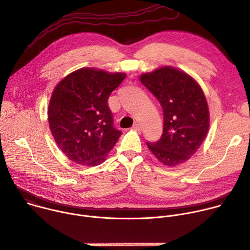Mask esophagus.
<instances>
[{"mask_svg": "<svg viewBox=\"0 0 250 250\" xmlns=\"http://www.w3.org/2000/svg\"><path fill=\"white\" fill-rule=\"evenodd\" d=\"M132 129L133 130H136V131H141V126L138 123H136V124H134L132 126Z\"/></svg>", "mask_w": 250, "mask_h": 250, "instance_id": "1", "label": "esophagus"}]
</instances>
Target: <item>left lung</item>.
Returning a JSON list of instances; mask_svg holds the SVG:
<instances>
[{
  "label": "left lung",
  "instance_id": "left-lung-1",
  "mask_svg": "<svg viewBox=\"0 0 250 250\" xmlns=\"http://www.w3.org/2000/svg\"><path fill=\"white\" fill-rule=\"evenodd\" d=\"M139 79L157 98L164 115L161 139L147 142V147L167 167L185 163L200 148L209 129V108L202 88L193 77L171 66L143 73Z\"/></svg>",
  "mask_w": 250,
  "mask_h": 250
}]
</instances>
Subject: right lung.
I'll list each match as a JSON object with an SVG mask.
<instances>
[{
    "instance_id": "obj_1",
    "label": "right lung",
    "mask_w": 250,
    "mask_h": 250,
    "mask_svg": "<svg viewBox=\"0 0 250 250\" xmlns=\"http://www.w3.org/2000/svg\"><path fill=\"white\" fill-rule=\"evenodd\" d=\"M126 74L97 68L76 70L57 84L48 106L52 135L73 162L93 167L103 163L121 132L113 127L108 99Z\"/></svg>"
}]
</instances>
